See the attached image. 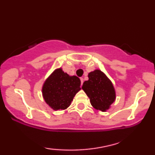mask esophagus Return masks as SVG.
<instances>
[{"instance_id":"esophagus-1","label":"esophagus","mask_w":155,"mask_h":155,"mask_svg":"<svg viewBox=\"0 0 155 155\" xmlns=\"http://www.w3.org/2000/svg\"><path fill=\"white\" fill-rule=\"evenodd\" d=\"M80 80H81V85H82V84H83V82H84L83 78H80Z\"/></svg>"}]
</instances>
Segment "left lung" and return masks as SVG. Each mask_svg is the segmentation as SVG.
Segmentation results:
<instances>
[{
    "instance_id": "1",
    "label": "left lung",
    "mask_w": 155,
    "mask_h": 155,
    "mask_svg": "<svg viewBox=\"0 0 155 155\" xmlns=\"http://www.w3.org/2000/svg\"><path fill=\"white\" fill-rule=\"evenodd\" d=\"M89 80L84 81L82 88L89 98L92 106L97 110L105 111L115 101V90L111 82L99 70L91 72Z\"/></svg>"
}]
</instances>
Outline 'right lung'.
Returning a JSON list of instances; mask_svg holds the SVG:
<instances>
[{
  "label": "right lung",
  "instance_id": "add662e5",
  "mask_svg": "<svg viewBox=\"0 0 155 155\" xmlns=\"http://www.w3.org/2000/svg\"><path fill=\"white\" fill-rule=\"evenodd\" d=\"M80 80L69 76L62 69L55 71L44 82L42 93L44 100L54 110L65 109L80 90Z\"/></svg>",
  "mask_w": 155,
  "mask_h": 155
}]
</instances>
